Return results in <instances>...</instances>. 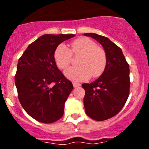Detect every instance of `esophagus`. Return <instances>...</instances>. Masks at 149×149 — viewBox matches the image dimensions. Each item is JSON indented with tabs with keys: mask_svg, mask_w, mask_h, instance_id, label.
Returning <instances> with one entry per match:
<instances>
[{
	"mask_svg": "<svg viewBox=\"0 0 149 149\" xmlns=\"http://www.w3.org/2000/svg\"><path fill=\"white\" fill-rule=\"evenodd\" d=\"M73 87H74V88H76V87L81 86V84L76 83V82H73Z\"/></svg>",
	"mask_w": 149,
	"mask_h": 149,
	"instance_id": "34e87169",
	"label": "esophagus"
}]
</instances>
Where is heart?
I'll return each instance as SVG.
<instances>
[{
  "label": "heart",
  "mask_w": 149,
  "mask_h": 149,
  "mask_svg": "<svg viewBox=\"0 0 149 149\" xmlns=\"http://www.w3.org/2000/svg\"><path fill=\"white\" fill-rule=\"evenodd\" d=\"M80 56L78 65L79 67H71L66 69L64 75L67 79L73 81H81L96 78L103 73L107 63V56L102 48L90 39L82 37L73 41L70 49L65 45L58 46L54 58L58 68L65 69L72 62L73 55Z\"/></svg>",
  "instance_id": "heart-1"
}]
</instances>
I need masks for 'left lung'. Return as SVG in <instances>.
<instances>
[{"mask_svg":"<svg viewBox=\"0 0 149 149\" xmlns=\"http://www.w3.org/2000/svg\"><path fill=\"white\" fill-rule=\"evenodd\" d=\"M103 47L107 56L104 70L100 78L83 84L86 114L97 121L116 115L125 104L130 91V69L122 49L109 39L95 33H86Z\"/></svg>","mask_w":149,"mask_h":149,"instance_id":"8db88e82","label":"left lung"}]
</instances>
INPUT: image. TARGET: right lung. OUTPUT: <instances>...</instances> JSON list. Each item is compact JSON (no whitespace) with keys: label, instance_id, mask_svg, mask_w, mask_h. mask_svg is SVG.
I'll return each mask as SVG.
<instances>
[{"label":"right lung","instance_id":"add662e5","mask_svg":"<svg viewBox=\"0 0 149 149\" xmlns=\"http://www.w3.org/2000/svg\"><path fill=\"white\" fill-rule=\"evenodd\" d=\"M75 36L44 34L30 44L19 60L15 76L18 97L28 115L40 123H54L63 115L73 86L57 67L54 54L61 43Z\"/></svg>","mask_w":149,"mask_h":149}]
</instances>
